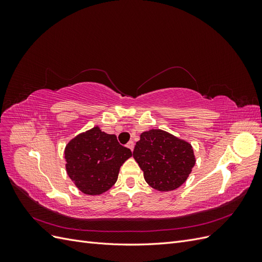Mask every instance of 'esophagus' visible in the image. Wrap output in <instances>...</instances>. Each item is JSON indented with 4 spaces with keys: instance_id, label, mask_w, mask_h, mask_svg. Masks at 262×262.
Wrapping results in <instances>:
<instances>
[{
    "instance_id": "esophagus-1",
    "label": "esophagus",
    "mask_w": 262,
    "mask_h": 262,
    "mask_svg": "<svg viewBox=\"0 0 262 262\" xmlns=\"http://www.w3.org/2000/svg\"><path fill=\"white\" fill-rule=\"evenodd\" d=\"M126 146H128L131 150H133V148H134V142L133 141H129L128 144H126Z\"/></svg>"
}]
</instances>
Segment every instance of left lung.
Returning a JSON list of instances; mask_svg holds the SVG:
<instances>
[{"instance_id": "left-lung-1", "label": "left lung", "mask_w": 262, "mask_h": 262, "mask_svg": "<svg viewBox=\"0 0 262 262\" xmlns=\"http://www.w3.org/2000/svg\"><path fill=\"white\" fill-rule=\"evenodd\" d=\"M133 157L147 184L158 191H171L187 180L195 157L191 144L161 129L141 133Z\"/></svg>"}]
</instances>
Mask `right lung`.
<instances>
[{
    "label": "right lung",
    "mask_w": 262,
    "mask_h": 262,
    "mask_svg": "<svg viewBox=\"0 0 262 262\" xmlns=\"http://www.w3.org/2000/svg\"><path fill=\"white\" fill-rule=\"evenodd\" d=\"M131 156L130 148L119 144L115 134H107L97 125L77 134L64 149L69 177L89 195H98L112 188L121 165Z\"/></svg>",
    "instance_id": "add662e5"
}]
</instances>
